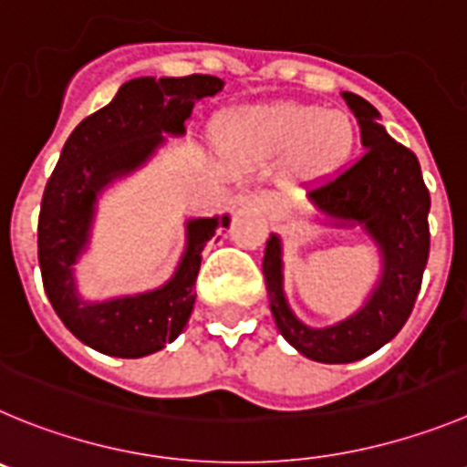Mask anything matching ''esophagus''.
I'll return each instance as SVG.
<instances>
[{
  "label": "esophagus",
  "mask_w": 467,
  "mask_h": 467,
  "mask_svg": "<svg viewBox=\"0 0 467 467\" xmlns=\"http://www.w3.org/2000/svg\"><path fill=\"white\" fill-rule=\"evenodd\" d=\"M246 200H249V202H254V204H258V207H263V209H272V197L267 195V192L255 191V192H251Z\"/></svg>",
  "instance_id": "1"
}]
</instances>
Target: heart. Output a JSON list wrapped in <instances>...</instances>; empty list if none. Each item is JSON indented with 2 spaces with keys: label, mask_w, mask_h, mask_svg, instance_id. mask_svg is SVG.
<instances>
[{
  "label": "heart",
  "mask_w": 467,
  "mask_h": 467,
  "mask_svg": "<svg viewBox=\"0 0 467 467\" xmlns=\"http://www.w3.org/2000/svg\"><path fill=\"white\" fill-rule=\"evenodd\" d=\"M223 144L244 158H272L293 150V162L306 174H326L344 161L354 130L344 113L309 104H258L228 113Z\"/></svg>",
  "instance_id": "1"
}]
</instances>
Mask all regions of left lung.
I'll list each match as a JSON object with an SVG mask.
<instances>
[{"instance_id":"8db88e82","label":"left lung","mask_w":467,"mask_h":467,"mask_svg":"<svg viewBox=\"0 0 467 467\" xmlns=\"http://www.w3.org/2000/svg\"><path fill=\"white\" fill-rule=\"evenodd\" d=\"M342 99L358 120L363 158L335 182L309 192L330 228H360L375 244L381 275L375 288L351 317L333 326H306L291 309L284 291V246L272 233L265 246L263 275L270 309L279 333L302 356L317 363H354L375 354L396 337L417 302L428 263L431 195L417 155L390 140L379 111L354 92Z\"/></svg>"}]
</instances>
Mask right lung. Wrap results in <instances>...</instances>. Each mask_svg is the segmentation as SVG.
<instances>
[{
    "label": "right lung",
    "mask_w": 467,
    "mask_h": 467,
    "mask_svg": "<svg viewBox=\"0 0 467 467\" xmlns=\"http://www.w3.org/2000/svg\"><path fill=\"white\" fill-rule=\"evenodd\" d=\"M223 90L209 74L140 77L123 83L104 109L83 119L69 134L46 183L39 212V267L46 296L74 337L99 354L141 358L174 342L195 305L202 251L230 216L188 218L186 249L174 275L153 291L86 300L77 285V263L90 246L99 195L130 176L165 146L183 137L192 107Z\"/></svg>",
    "instance_id": "1"
}]
</instances>
